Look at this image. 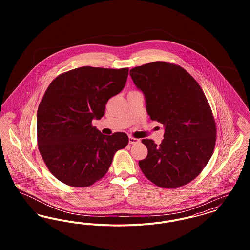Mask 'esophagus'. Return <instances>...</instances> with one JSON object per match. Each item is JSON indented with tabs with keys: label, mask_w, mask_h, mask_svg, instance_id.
<instances>
[{
	"label": "esophagus",
	"mask_w": 250,
	"mask_h": 250,
	"mask_svg": "<svg viewBox=\"0 0 250 250\" xmlns=\"http://www.w3.org/2000/svg\"><path fill=\"white\" fill-rule=\"evenodd\" d=\"M128 139H129V143H130V144H137V143H139L141 142L139 139H136V138H134V137H132V136H129Z\"/></svg>",
	"instance_id": "34e87169"
}]
</instances>
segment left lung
<instances>
[{
  "instance_id": "1",
  "label": "left lung",
  "mask_w": 250,
  "mask_h": 250,
  "mask_svg": "<svg viewBox=\"0 0 250 250\" xmlns=\"http://www.w3.org/2000/svg\"><path fill=\"white\" fill-rule=\"evenodd\" d=\"M130 76L146 98L152 121L165 126L157 145L144 139L148 155L139 161L143 174L162 188H178L196 178L214 152L216 126L202 87L180 65L154 62L134 67Z\"/></svg>"
}]
</instances>
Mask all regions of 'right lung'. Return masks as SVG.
I'll list each match as a JSON object with an SVG mask.
<instances>
[{"label": "right lung", "instance_id": "1", "mask_svg": "<svg viewBox=\"0 0 250 250\" xmlns=\"http://www.w3.org/2000/svg\"><path fill=\"white\" fill-rule=\"evenodd\" d=\"M128 68L83 66L60 74L37 110V145L48 170L62 183L87 188L105 176L115 153L128 143L124 132L103 135L92 125L108 99L124 89Z\"/></svg>", "mask_w": 250, "mask_h": 250}]
</instances>
